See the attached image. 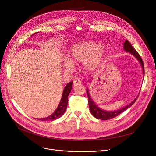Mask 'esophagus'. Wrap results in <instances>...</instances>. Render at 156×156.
<instances>
[{
  "instance_id": "obj_1",
  "label": "esophagus",
  "mask_w": 156,
  "mask_h": 156,
  "mask_svg": "<svg viewBox=\"0 0 156 156\" xmlns=\"http://www.w3.org/2000/svg\"><path fill=\"white\" fill-rule=\"evenodd\" d=\"M81 83V81L80 79H74V81H73V85L74 86L79 85V84H80Z\"/></svg>"
}]
</instances>
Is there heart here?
I'll return each mask as SVG.
<instances>
[{
    "label": "heart",
    "instance_id": "b5f03b06",
    "mask_svg": "<svg viewBox=\"0 0 156 156\" xmlns=\"http://www.w3.org/2000/svg\"><path fill=\"white\" fill-rule=\"evenodd\" d=\"M105 49L100 44L94 41H87L74 45L69 53V60H66L64 68L66 71L72 69L73 63L85 62L88 69H95L100 64Z\"/></svg>",
    "mask_w": 156,
    "mask_h": 156
}]
</instances>
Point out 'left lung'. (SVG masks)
Returning a JSON list of instances; mask_svg holds the SVG:
<instances>
[{"instance_id": "1", "label": "left lung", "mask_w": 156, "mask_h": 156, "mask_svg": "<svg viewBox=\"0 0 156 156\" xmlns=\"http://www.w3.org/2000/svg\"><path fill=\"white\" fill-rule=\"evenodd\" d=\"M124 49L126 52H129L131 54L133 55L135 57L139 60V62L140 63L141 66H142L143 68V75H144V64H143V61L141 58L140 56L139 55V53L136 52V51L133 48V46L131 45V44L129 43V42L126 40L125 42L124 43ZM87 93L88 95V105H89V108H90V111L91 114L98 119H101V120H109L111 119H113L118 115H119L122 112H124L126 111L127 108H129L133 103L135 102V101L137 100V98H135V100L132 101L131 103H129V105H127L125 106L124 107L120 108V109L116 110L115 111H107L105 110H102L100 108H99L98 105L95 104V103L92 100V99L91 98L90 95L89 94L88 89H87Z\"/></svg>"}]
</instances>
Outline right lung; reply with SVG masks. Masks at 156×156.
<instances>
[{"instance_id": "1", "label": "right lung", "mask_w": 156, "mask_h": 156, "mask_svg": "<svg viewBox=\"0 0 156 156\" xmlns=\"http://www.w3.org/2000/svg\"><path fill=\"white\" fill-rule=\"evenodd\" d=\"M36 33H37V32L34 33V34H36ZM72 84H73V82H70L67 84L66 86L65 87L63 93H62V98H61V100L60 101L59 105L53 114L50 115L49 116H48L46 118H43V119H40L38 120H43V121H44V120L45 121H52V120H55L56 119H59V118H60L64 115V113L65 112L66 110V108H67L68 102V97L69 96L71 90H72Z\"/></svg>"}]
</instances>
